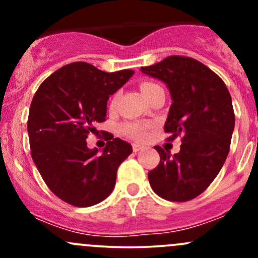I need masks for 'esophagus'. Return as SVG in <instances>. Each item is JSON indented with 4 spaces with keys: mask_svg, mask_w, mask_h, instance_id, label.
Returning <instances> with one entry per match:
<instances>
[{
    "mask_svg": "<svg viewBox=\"0 0 258 258\" xmlns=\"http://www.w3.org/2000/svg\"><path fill=\"white\" fill-rule=\"evenodd\" d=\"M142 148H144V146L140 145V144H134V145H132V150H134L135 152H139V151L142 150Z\"/></svg>",
    "mask_w": 258,
    "mask_h": 258,
    "instance_id": "34e87169",
    "label": "esophagus"
}]
</instances>
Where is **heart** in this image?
I'll return each instance as SVG.
<instances>
[{
    "mask_svg": "<svg viewBox=\"0 0 258 258\" xmlns=\"http://www.w3.org/2000/svg\"><path fill=\"white\" fill-rule=\"evenodd\" d=\"M141 87L142 93L148 97L152 92H155L156 90L158 88H162L160 85H157L156 82H151V81H144L141 82L140 85ZM118 92H116L112 96L110 101V107L114 108L117 105V101H118ZM119 131H121L122 135L124 136H128L132 137V139H136V140H142L146 137V134H147V124L142 123V122H126V123H122L119 126Z\"/></svg>",
    "mask_w": 258,
    "mask_h": 258,
    "instance_id": "obj_1",
    "label": "heart"
}]
</instances>
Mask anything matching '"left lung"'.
<instances>
[{
    "mask_svg": "<svg viewBox=\"0 0 258 258\" xmlns=\"http://www.w3.org/2000/svg\"><path fill=\"white\" fill-rule=\"evenodd\" d=\"M141 71L167 85L173 102L165 132L168 141L182 137L173 156L155 146L160 163L148 181L167 201L194 200L212 183L230 152L235 128L230 92L218 75L192 57L173 54Z\"/></svg>",
    "mask_w": 258,
    "mask_h": 258,
    "instance_id": "8db88e82",
    "label": "left lung"
}]
</instances>
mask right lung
I'll use <instances>...</instances> for the list:
<instances>
[{
	"label": "right lung",
	"instance_id": "obj_1",
	"mask_svg": "<svg viewBox=\"0 0 258 258\" xmlns=\"http://www.w3.org/2000/svg\"><path fill=\"white\" fill-rule=\"evenodd\" d=\"M132 70L105 72L87 62H74L47 77L32 98L27 130L31 156L47 187L76 207L103 201L112 192L118 166L132 146L107 132L98 153L86 139L106 121L107 100L134 75ZM113 140H110V137Z\"/></svg>",
	"mask_w": 258,
	"mask_h": 258
}]
</instances>
